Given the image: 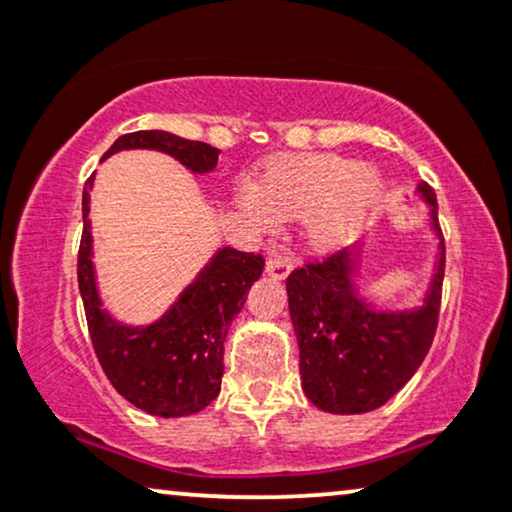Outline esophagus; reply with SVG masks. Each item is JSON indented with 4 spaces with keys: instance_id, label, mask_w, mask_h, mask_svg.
I'll use <instances>...</instances> for the list:
<instances>
[{
    "instance_id": "obj_1",
    "label": "esophagus",
    "mask_w": 512,
    "mask_h": 512,
    "mask_svg": "<svg viewBox=\"0 0 512 512\" xmlns=\"http://www.w3.org/2000/svg\"><path fill=\"white\" fill-rule=\"evenodd\" d=\"M265 272H268L270 277H275V280H284V277L291 272V263L287 261V258L270 256L268 261H265Z\"/></svg>"
}]
</instances>
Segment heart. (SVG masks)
Masks as SVG:
<instances>
[{"label":"heart","mask_w":512,"mask_h":512,"mask_svg":"<svg viewBox=\"0 0 512 512\" xmlns=\"http://www.w3.org/2000/svg\"><path fill=\"white\" fill-rule=\"evenodd\" d=\"M381 192L383 176L371 164L331 152H303L272 159L256 185H242L237 207L261 232L301 218L305 244L334 251L360 235Z\"/></svg>","instance_id":"obj_1"}]
</instances>
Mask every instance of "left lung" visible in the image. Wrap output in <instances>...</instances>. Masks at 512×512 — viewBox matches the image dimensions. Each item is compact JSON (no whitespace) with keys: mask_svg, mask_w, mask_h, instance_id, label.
<instances>
[{"mask_svg":"<svg viewBox=\"0 0 512 512\" xmlns=\"http://www.w3.org/2000/svg\"><path fill=\"white\" fill-rule=\"evenodd\" d=\"M437 249L433 275L414 308H378L360 291L364 247L345 249L289 275V315L301 350V386L329 414L383 407L426 360L440 315L444 244L435 192L418 183Z\"/></svg>","mask_w":512,"mask_h":512,"instance_id":"obj_1","label":"left lung"}]
</instances>
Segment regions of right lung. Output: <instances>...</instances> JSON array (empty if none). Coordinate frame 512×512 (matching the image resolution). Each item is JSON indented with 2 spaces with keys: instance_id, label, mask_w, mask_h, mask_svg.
<instances>
[{
  "instance_id": "1",
  "label": "right lung",
  "mask_w": 512,
  "mask_h": 512,
  "mask_svg": "<svg viewBox=\"0 0 512 512\" xmlns=\"http://www.w3.org/2000/svg\"><path fill=\"white\" fill-rule=\"evenodd\" d=\"M122 150L164 152L197 176L211 174L221 155L209 143L188 141L162 129L119 136L103 159ZM94 181L96 176H91L82 192L84 232L77 280L98 362L117 393L145 414L162 418L197 414L221 393L225 336L244 308L251 284L261 277L263 256L232 247L216 249L167 313L150 324L119 322L103 308L98 291L89 218Z\"/></svg>"
}]
</instances>
